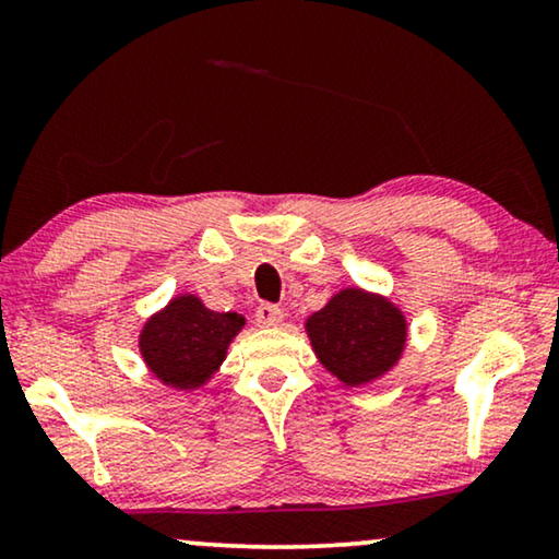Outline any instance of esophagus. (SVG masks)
Here are the masks:
<instances>
[{"instance_id": "34e87169", "label": "esophagus", "mask_w": 559, "mask_h": 559, "mask_svg": "<svg viewBox=\"0 0 559 559\" xmlns=\"http://www.w3.org/2000/svg\"><path fill=\"white\" fill-rule=\"evenodd\" d=\"M254 316H257V323H259V325H264V328H274V325H280V323H282V318H285V316H282V310L277 308V305H270V302H262V305H259Z\"/></svg>"}]
</instances>
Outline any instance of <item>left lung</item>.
Masks as SVG:
<instances>
[{"mask_svg": "<svg viewBox=\"0 0 559 559\" xmlns=\"http://www.w3.org/2000/svg\"><path fill=\"white\" fill-rule=\"evenodd\" d=\"M305 328L320 364L346 386L379 379L400 361L407 343V320L400 308L358 287L333 295Z\"/></svg>", "mask_w": 559, "mask_h": 559, "instance_id": "left-lung-1", "label": "left lung"}]
</instances>
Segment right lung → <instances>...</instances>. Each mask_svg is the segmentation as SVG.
Listing matches in <instances>:
<instances>
[{
	"label": "right lung",
	"mask_w": 559,
	"mask_h": 559,
	"mask_svg": "<svg viewBox=\"0 0 559 559\" xmlns=\"http://www.w3.org/2000/svg\"><path fill=\"white\" fill-rule=\"evenodd\" d=\"M241 328L243 318L236 312H213L195 295H180L144 323L140 350L163 384L198 389L213 377Z\"/></svg>",
	"instance_id": "1"
}]
</instances>
